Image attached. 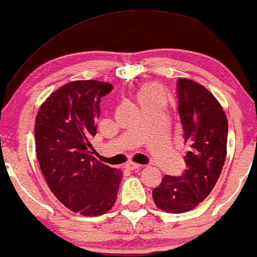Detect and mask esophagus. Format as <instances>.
I'll return each mask as SVG.
<instances>
[{
  "label": "esophagus",
  "mask_w": 257,
  "mask_h": 257,
  "mask_svg": "<svg viewBox=\"0 0 257 257\" xmlns=\"http://www.w3.org/2000/svg\"><path fill=\"white\" fill-rule=\"evenodd\" d=\"M140 167H141V165L135 164V162H128V164L125 165L126 170H131V171H133V170H138V168H140Z\"/></svg>",
  "instance_id": "esophagus-1"
}]
</instances>
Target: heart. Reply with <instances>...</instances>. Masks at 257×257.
I'll return each instance as SVG.
<instances>
[{"mask_svg": "<svg viewBox=\"0 0 257 257\" xmlns=\"http://www.w3.org/2000/svg\"><path fill=\"white\" fill-rule=\"evenodd\" d=\"M138 100L142 108L166 102V93L157 83H145L138 91Z\"/></svg>", "mask_w": 257, "mask_h": 257, "instance_id": "b5f03b06", "label": "heart"}]
</instances>
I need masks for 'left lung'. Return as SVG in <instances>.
I'll list each match as a JSON object with an SVG mask.
<instances>
[{
    "mask_svg": "<svg viewBox=\"0 0 257 257\" xmlns=\"http://www.w3.org/2000/svg\"><path fill=\"white\" fill-rule=\"evenodd\" d=\"M177 89L186 170L180 177L165 175L153 190L155 205L171 213L193 210L209 196L223 170L228 142V118L216 97L186 78L178 79Z\"/></svg>",
    "mask_w": 257,
    "mask_h": 257,
    "instance_id": "1",
    "label": "left lung"
}]
</instances>
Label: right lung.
Masks as SVG:
<instances>
[{
	"mask_svg": "<svg viewBox=\"0 0 257 257\" xmlns=\"http://www.w3.org/2000/svg\"><path fill=\"white\" fill-rule=\"evenodd\" d=\"M110 83L74 80L52 92L35 118V152L45 180L72 212L100 216L115 204L123 173L91 155L100 98Z\"/></svg>",
	"mask_w": 257,
	"mask_h": 257,
	"instance_id": "obj_1",
	"label": "right lung"
}]
</instances>
